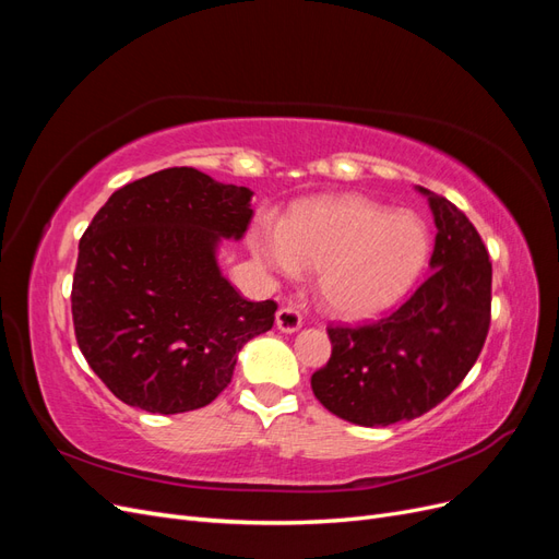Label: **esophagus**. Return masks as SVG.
Returning <instances> with one entry per match:
<instances>
[{"instance_id":"1","label":"esophagus","mask_w":559,"mask_h":559,"mask_svg":"<svg viewBox=\"0 0 559 559\" xmlns=\"http://www.w3.org/2000/svg\"><path fill=\"white\" fill-rule=\"evenodd\" d=\"M275 324L282 333H296L302 326V317L294 308H280L275 314Z\"/></svg>"}]
</instances>
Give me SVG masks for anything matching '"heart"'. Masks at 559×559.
<instances>
[{
	"mask_svg": "<svg viewBox=\"0 0 559 559\" xmlns=\"http://www.w3.org/2000/svg\"><path fill=\"white\" fill-rule=\"evenodd\" d=\"M249 251L265 273L298 277L317 270V294L347 319L392 308L425 270L431 253L427 224L361 195L319 198L284 224L263 216L249 230Z\"/></svg>",
	"mask_w": 559,
	"mask_h": 559,
	"instance_id": "b5f03b06",
	"label": "heart"
}]
</instances>
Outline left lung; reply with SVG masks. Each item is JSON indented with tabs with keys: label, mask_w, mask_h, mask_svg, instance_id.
<instances>
[{
	"label": "left lung",
	"mask_w": 559,
	"mask_h": 559,
	"mask_svg": "<svg viewBox=\"0 0 559 559\" xmlns=\"http://www.w3.org/2000/svg\"><path fill=\"white\" fill-rule=\"evenodd\" d=\"M427 195L436 224L431 275L389 317L331 326V359L312 376L326 411L359 427H389L431 411L476 364L489 329L492 263L478 230L450 200Z\"/></svg>",
	"instance_id": "8db88e82"
}]
</instances>
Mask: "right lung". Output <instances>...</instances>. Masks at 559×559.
Instances as JSON below:
<instances>
[{"instance_id": "right-lung-1", "label": "right lung", "mask_w": 559, "mask_h": 559, "mask_svg": "<svg viewBox=\"0 0 559 559\" xmlns=\"http://www.w3.org/2000/svg\"><path fill=\"white\" fill-rule=\"evenodd\" d=\"M245 186L167 167L111 193L79 242L72 317L79 349L116 399L175 415L228 386L240 349L273 329L222 275V240L251 222Z\"/></svg>"}]
</instances>
